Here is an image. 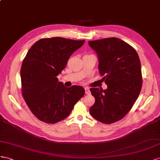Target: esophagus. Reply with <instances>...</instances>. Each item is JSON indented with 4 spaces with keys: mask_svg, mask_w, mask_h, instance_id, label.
<instances>
[{
    "mask_svg": "<svg viewBox=\"0 0 160 160\" xmlns=\"http://www.w3.org/2000/svg\"><path fill=\"white\" fill-rule=\"evenodd\" d=\"M85 93L86 94H90V89H89V88H85Z\"/></svg>",
    "mask_w": 160,
    "mask_h": 160,
    "instance_id": "obj_1",
    "label": "esophagus"
}]
</instances>
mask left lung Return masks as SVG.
Instances as JSON below:
<instances>
[{
	"mask_svg": "<svg viewBox=\"0 0 160 160\" xmlns=\"http://www.w3.org/2000/svg\"><path fill=\"white\" fill-rule=\"evenodd\" d=\"M97 53L99 74L106 90L91 88L95 102L90 108L93 118L111 124L119 121L131 110L142 87L140 60L135 49L118 38L90 41Z\"/></svg>",
	"mask_w": 160,
	"mask_h": 160,
	"instance_id": "left-lung-1",
	"label": "left lung"
}]
</instances>
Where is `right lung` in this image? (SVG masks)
I'll list each match as a JSON object with an SVG mask.
<instances>
[{"instance_id": "obj_1", "label": "right lung", "mask_w": 160, "mask_h": 160, "mask_svg": "<svg viewBox=\"0 0 160 160\" xmlns=\"http://www.w3.org/2000/svg\"><path fill=\"white\" fill-rule=\"evenodd\" d=\"M85 40L63 38L39 39L29 49L21 68L22 95L32 113L46 123H56L69 116L84 97L80 86L67 88L57 76L68 59Z\"/></svg>"}]
</instances>
